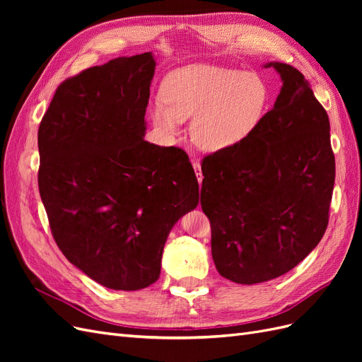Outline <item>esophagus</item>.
<instances>
[{
    "label": "esophagus",
    "mask_w": 362,
    "mask_h": 362,
    "mask_svg": "<svg viewBox=\"0 0 362 362\" xmlns=\"http://www.w3.org/2000/svg\"><path fill=\"white\" fill-rule=\"evenodd\" d=\"M192 163H193V169H194L196 177H198V181H199V184H201V182H202V170H201V163H199L198 160H193Z\"/></svg>",
    "instance_id": "1"
}]
</instances>
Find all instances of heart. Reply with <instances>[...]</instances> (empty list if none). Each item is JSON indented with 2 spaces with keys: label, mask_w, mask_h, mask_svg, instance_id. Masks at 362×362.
<instances>
[{
  "label": "heart",
  "mask_w": 362,
  "mask_h": 362,
  "mask_svg": "<svg viewBox=\"0 0 362 362\" xmlns=\"http://www.w3.org/2000/svg\"><path fill=\"white\" fill-rule=\"evenodd\" d=\"M164 105L152 107L154 125L177 134L180 122L194 117L192 137L202 149L221 151L245 140L266 112L269 89L257 74L217 66H190L164 81Z\"/></svg>",
  "instance_id": "b5f03b06"
}]
</instances>
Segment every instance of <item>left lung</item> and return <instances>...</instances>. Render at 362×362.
Instances as JSON below:
<instances>
[{
	"label": "left lung",
	"instance_id": "1",
	"mask_svg": "<svg viewBox=\"0 0 362 362\" xmlns=\"http://www.w3.org/2000/svg\"><path fill=\"white\" fill-rule=\"evenodd\" d=\"M266 68L282 80L275 105L245 140L202 160L201 206L216 269L246 286L290 272L319 245L335 181L323 105L296 68Z\"/></svg>",
	"mask_w": 362,
	"mask_h": 362
}]
</instances>
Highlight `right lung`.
Wrapping results in <instances>:
<instances>
[{"label":"right lung","instance_id":"obj_1","mask_svg":"<svg viewBox=\"0 0 362 362\" xmlns=\"http://www.w3.org/2000/svg\"><path fill=\"white\" fill-rule=\"evenodd\" d=\"M151 52L64 80L39 125V192L54 240L101 286L134 291L160 278L172 226L199 202L185 151L144 140Z\"/></svg>","mask_w":362,"mask_h":362}]
</instances>
